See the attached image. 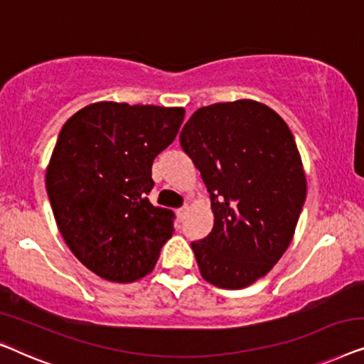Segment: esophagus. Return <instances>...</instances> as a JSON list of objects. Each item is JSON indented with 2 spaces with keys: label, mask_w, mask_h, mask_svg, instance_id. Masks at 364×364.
<instances>
[{
  "label": "esophagus",
  "mask_w": 364,
  "mask_h": 364,
  "mask_svg": "<svg viewBox=\"0 0 364 364\" xmlns=\"http://www.w3.org/2000/svg\"><path fill=\"white\" fill-rule=\"evenodd\" d=\"M186 211H188V206H186V204H184V206H181V208L178 209V211H176V214H178V219H180V221H183L184 216H186Z\"/></svg>",
  "instance_id": "obj_1"
}]
</instances>
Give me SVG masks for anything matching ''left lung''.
<instances>
[{"label": "left lung", "mask_w": 364, "mask_h": 364, "mask_svg": "<svg viewBox=\"0 0 364 364\" xmlns=\"http://www.w3.org/2000/svg\"><path fill=\"white\" fill-rule=\"evenodd\" d=\"M201 171L213 231L191 242L209 284L237 290L264 277L289 247L306 196L300 153L282 117L255 100L194 112L180 133Z\"/></svg>", "instance_id": "obj_1"}]
</instances>
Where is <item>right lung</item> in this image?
Returning <instances> with one entry per match:
<instances>
[{"label": "right lung", "mask_w": 364, "mask_h": 364, "mask_svg": "<svg viewBox=\"0 0 364 364\" xmlns=\"http://www.w3.org/2000/svg\"><path fill=\"white\" fill-rule=\"evenodd\" d=\"M181 107L97 102L65 122L46 189L65 244L87 269L129 284L155 267L175 213L153 206V160L171 145Z\"/></svg>", "instance_id": "1"}]
</instances>
